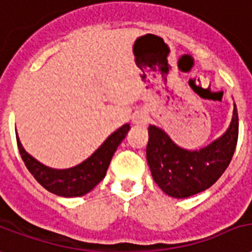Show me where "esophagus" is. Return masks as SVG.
<instances>
[{"label":"esophagus","mask_w":252,"mask_h":252,"mask_svg":"<svg viewBox=\"0 0 252 252\" xmlns=\"http://www.w3.org/2000/svg\"><path fill=\"white\" fill-rule=\"evenodd\" d=\"M147 121H148V119H147V115L144 112H135L132 116V123L135 126H144V124H147Z\"/></svg>","instance_id":"34e87169"}]
</instances>
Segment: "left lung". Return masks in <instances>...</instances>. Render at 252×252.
I'll return each mask as SVG.
<instances>
[{
  "label": "left lung",
  "mask_w": 252,
  "mask_h": 252,
  "mask_svg": "<svg viewBox=\"0 0 252 252\" xmlns=\"http://www.w3.org/2000/svg\"><path fill=\"white\" fill-rule=\"evenodd\" d=\"M238 129L239 120L235 104L227 131L200 150L182 148L161 128L150 126L147 161L155 183L163 192L176 199L206 191L228 167L238 143Z\"/></svg>",
  "instance_id": "1"
}]
</instances>
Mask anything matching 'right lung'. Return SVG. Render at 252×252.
<instances>
[{"label": "right lung", "instance_id": "obj_1", "mask_svg": "<svg viewBox=\"0 0 252 252\" xmlns=\"http://www.w3.org/2000/svg\"><path fill=\"white\" fill-rule=\"evenodd\" d=\"M129 129H131L129 124L120 126L117 131L108 136L107 140L88 159L72 168L66 169L50 168L45 164L40 163L24 150L18 136H16L17 145L22 160L37 182L55 195L64 197H77L92 191L105 178L112 156L116 152L121 141L126 139V135Z\"/></svg>", "mask_w": 252, "mask_h": 252}]
</instances>
